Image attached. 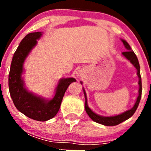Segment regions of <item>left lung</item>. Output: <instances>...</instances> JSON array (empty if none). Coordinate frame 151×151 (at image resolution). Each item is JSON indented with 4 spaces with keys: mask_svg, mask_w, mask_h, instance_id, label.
Instances as JSON below:
<instances>
[{
    "mask_svg": "<svg viewBox=\"0 0 151 151\" xmlns=\"http://www.w3.org/2000/svg\"><path fill=\"white\" fill-rule=\"evenodd\" d=\"M122 41L123 42V45H125V48L127 49L128 50L125 52H122V54L124 57L126 58V59L129 60L132 63L133 66L137 69L138 70V78H139V82H138V85H139V91H138V96L137 97V100H136V102L134 104V106H133L131 110H127V111L124 112L122 114H119V115L114 116H99L96 114L95 113L92 111L90 108L88 106L87 103V97H86V93H85V90L84 91V94H85V109L86 113H88V115L89 116L92 120L94 121V122H97V123L102 124V125H106V126H113V125H119L121 122H124L126 119L130 118L131 116H132V115L134 113V112L136 111L137 108H138V104H139L140 101H141V91H142V86H141V73H140V66L139 63H138V60L136 57L135 54L134 53L132 48H131L130 45L127 43V41H125V40H122ZM82 83V82H81Z\"/></svg>",
    "mask_w": 151,
    "mask_h": 151,
    "instance_id": "obj_1",
    "label": "left lung"
}]
</instances>
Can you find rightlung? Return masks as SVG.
Masks as SVG:
<instances>
[{
  "label": "right lung",
  "mask_w": 151,
  "mask_h": 151,
  "mask_svg": "<svg viewBox=\"0 0 151 151\" xmlns=\"http://www.w3.org/2000/svg\"><path fill=\"white\" fill-rule=\"evenodd\" d=\"M41 35L42 32H32L22 40L13 54L8 82L10 97L17 110L34 120L45 122L55 116L59 111L66 89L72 82H76V79L61 78L56 88L54 98L50 101L38 97L26 90L22 78L24 61L37 44V39H39Z\"/></svg>",
  "instance_id": "1"
}]
</instances>
